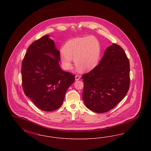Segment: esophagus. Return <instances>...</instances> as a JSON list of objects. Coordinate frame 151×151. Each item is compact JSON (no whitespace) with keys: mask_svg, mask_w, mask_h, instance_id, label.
Listing matches in <instances>:
<instances>
[{"mask_svg":"<svg viewBox=\"0 0 151 151\" xmlns=\"http://www.w3.org/2000/svg\"><path fill=\"white\" fill-rule=\"evenodd\" d=\"M80 78V76L79 75H77L75 76V80H79Z\"/></svg>","mask_w":151,"mask_h":151,"instance_id":"esophagus-1","label":"esophagus"}]
</instances>
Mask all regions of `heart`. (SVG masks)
<instances>
[{
    "label": "heart",
    "mask_w": 151,
    "mask_h": 151,
    "mask_svg": "<svg viewBox=\"0 0 151 151\" xmlns=\"http://www.w3.org/2000/svg\"><path fill=\"white\" fill-rule=\"evenodd\" d=\"M101 54L99 40L91 36L75 38L65 43L60 60L65 70L72 68V59L80 72H88L97 65Z\"/></svg>",
    "instance_id": "b5f03b06"
}]
</instances>
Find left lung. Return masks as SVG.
<instances>
[{"instance_id": "1", "label": "left lung", "mask_w": 151, "mask_h": 151, "mask_svg": "<svg viewBox=\"0 0 151 151\" xmlns=\"http://www.w3.org/2000/svg\"><path fill=\"white\" fill-rule=\"evenodd\" d=\"M81 78L83 99L86 108L96 113H106L128 92L129 60L122 47L113 43L105 51L100 63Z\"/></svg>"}]
</instances>
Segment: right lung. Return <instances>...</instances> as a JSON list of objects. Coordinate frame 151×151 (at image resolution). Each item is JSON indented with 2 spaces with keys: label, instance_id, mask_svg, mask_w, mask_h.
<instances>
[{
  "label": "right lung",
  "instance_id": "1",
  "mask_svg": "<svg viewBox=\"0 0 151 151\" xmlns=\"http://www.w3.org/2000/svg\"><path fill=\"white\" fill-rule=\"evenodd\" d=\"M60 51L46 35L32 43L22 60V85L25 95L40 109L52 111L60 108L75 76L63 71Z\"/></svg>",
  "mask_w": 151,
  "mask_h": 151
}]
</instances>
